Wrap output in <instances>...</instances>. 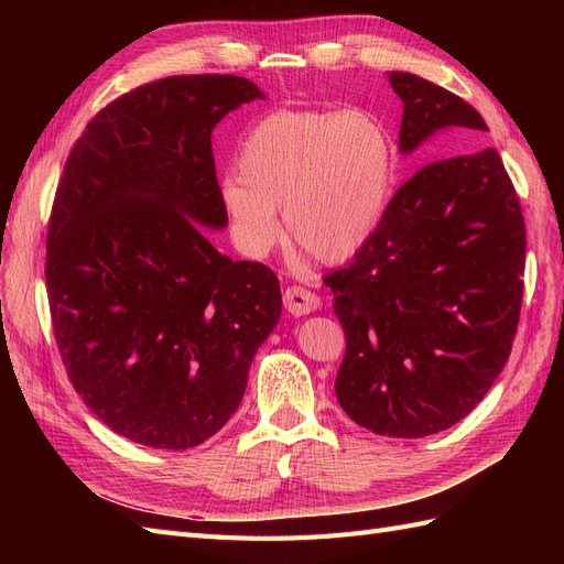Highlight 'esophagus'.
Returning a JSON list of instances; mask_svg holds the SVG:
<instances>
[{"label":"esophagus","instance_id":"esophagus-1","mask_svg":"<svg viewBox=\"0 0 564 564\" xmlns=\"http://www.w3.org/2000/svg\"><path fill=\"white\" fill-rule=\"evenodd\" d=\"M284 308L292 315H308L319 308V296L313 294L311 289H305L301 284L286 286L284 292Z\"/></svg>","mask_w":564,"mask_h":564}]
</instances>
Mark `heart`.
Returning <instances> with one entry per match:
<instances>
[{"label":"heart","mask_w":564,"mask_h":564,"mask_svg":"<svg viewBox=\"0 0 564 564\" xmlns=\"http://www.w3.org/2000/svg\"><path fill=\"white\" fill-rule=\"evenodd\" d=\"M398 174V145L365 110H275L247 133L237 178L220 207L245 256L263 259L286 240L322 265L344 263L383 224Z\"/></svg>","instance_id":"heart-1"}]
</instances>
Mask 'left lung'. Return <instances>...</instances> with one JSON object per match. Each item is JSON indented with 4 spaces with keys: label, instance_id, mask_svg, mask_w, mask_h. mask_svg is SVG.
<instances>
[{
    "label": "left lung",
    "instance_id": "1",
    "mask_svg": "<svg viewBox=\"0 0 564 564\" xmlns=\"http://www.w3.org/2000/svg\"><path fill=\"white\" fill-rule=\"evenodd\" d=\"M400 150H466L421 166L377 235L324 284L346 332L336 398L362 429L425 437L452 429L501 373L520 322L524 216L482 115L437 84L390 73Z\"/></svg>",
    "mask_w": 564,
    "mask_h": 564
}]
</instances>
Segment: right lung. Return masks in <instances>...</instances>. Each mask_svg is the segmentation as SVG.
Segmentation results:
<instances>
[{"label": "right lung", "instance_id": "add662e5", "mask_svg": "<svg viewBox=\"0 0 564 564\" xmlns=\"http://www.w3.org/2000/svg\"><path fill=\"white\" fill-rule=\"evenodd\" d=\"M263 98L237 75H176L115 98L75 141L46 232V294L67 379L110 431L191 449L240 406L282 313L278 275L232 261L212 133Z\"/></svg>", "mask_w": 564, "mask_h": 564}]
</instances>
